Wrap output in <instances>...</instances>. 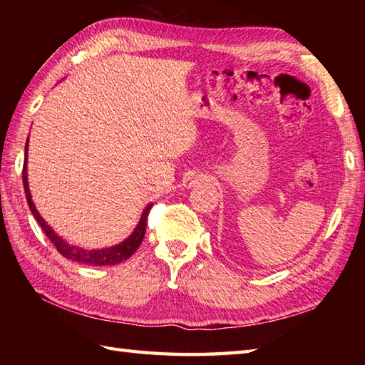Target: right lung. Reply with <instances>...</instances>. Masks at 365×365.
<instances>
[{"label":"right lung","mask_w":365,"mask_h":365,"mask_svg":"<svg viewBox=\"0 0 365 365\" xmlns=\"http://www.w3.org/2000/svg\"><path fill=\"white\" fill-rule=\"evenodd\" d=\"M28 139H29V136H28ZM26 163H28V141L25 145V163H23V187H25V195H26L29 210H31V213H33L34 218L37 220V222L41 224V227L45 232V235L50 238V242L54 245V247H56L61 255H64L66 259L72 260V262H78V263H81V265L105 267V265H115V263L127 260L135 254V251L138 250L144 238L145 226H147V215H149L153 204H149L144 208L138 226L135 227L133 232H131L130 237L123 240L122 243L110 246V247H103V250H86V247L72 245V243H68L67 240H64L63 237H59L56 232H54L48 226V224H46V221L42 218V216L38 215L37 208L33 202V196H31V191H29Z\"/></svg>","instance_id":"obj_1"}]
</instances>
